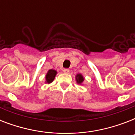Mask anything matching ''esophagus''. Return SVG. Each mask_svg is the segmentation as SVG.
<instances>
[{
  "mask_svg": "<svg viewBox=\"0 0 135 135\" xmlns=\"http://www.w3.org/2000/svg\"><path fill=\"white\" fill-rule=\"evenodd\" d=\"M62 71H63L64 73H69V69H64Z\"/></svg>",
  "mask_w": 135,
  "mask_h": 135,
  "instance_id": "1",
  "label": "esophagus"
}]
</instances>
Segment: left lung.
<instances>
[{"label": "left lung", "instance_id": "1", "mask_svg": "<svg viewBox=\"0 0 135 135\" xmlns=\"http://www.w3.org/2000/svg\"><path fill=\"white\" fill-rule=\"evenodd\" d=\"M76 82L78 83V84L81 85L83 83V82L84 81V78H83V76L81 74H78L76 75Z\"/></svg>", "mask_w": 135, "mask_h": 135}]
</instances>
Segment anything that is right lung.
I'll list each match as a JSON object with an SVG mask.
<instances>
[{"instance_id": "obj_1", "label": "right lung", "mask_w": 135, "mask_h": 135, "mask_svg": "<svg viewBox=\"0 0 135 135\" xmlns=\"http://www.w3.org/2000/svg\"><path fill=\"white\" fill-rule=\"evenodd\" d=\"M57 71L53 69L49 70L47 73L46 76H45V83H51L52 82L55 78V76L57 75Z\"/></svg>"}]
</instances>
